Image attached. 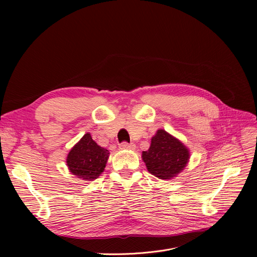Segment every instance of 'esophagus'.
Returning a JSON list of instances; mask_svg holds the SVG:
<instances>
[{"label": "esophagus", "instance_id": "1", "mask_svg": "<svg viewBox=\"0 0 257 257\" xmlns=\"http://www.w3.org/2000/svg\"><path fill=\"white\" fill-rule=\"evenodd\" d=\"M119 149H123V150H133L136 149V145H134L133 143L129 144L127 142H123L119 144Z\"/></svg>", "mask_w": 257, "mask_h": 257}]
</instances>
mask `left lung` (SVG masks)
<instances>
[{"label":"left lung","mask_w":257,"mask_h":257,"mask_svg":"<svg viewBox=\"0 0 257 257\" xmlns=\"http://www.w3.org/2000/svg\"><path fill=\"white\" fill-rule=\"evenodd\" d=\"M148 171L159 179H171L186 166L190 153L177 139L165 130H158L151 140L149 150L143 151Z\"/></svg>","instance_id":"left-lung-1"}]
</instances>
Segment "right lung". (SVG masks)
<instances>
[{
    "label": "right lung",
    "instance_id": "right-lung-1",
    "mask_svg": "<svg viewBox=\"0 0 257 257\" xmlns=\"http://www.w3.org/2000/svg\"><path fill=\"white\" fill-rule=\"evenodd\" d=\"M109 151L100 147L89 133L74 146L66 158V164L71 173L83 180L97 179L104 171Z\"/></svg>",
    "mask_w": 257,
    "mask_h": 257
}]
</instances>
